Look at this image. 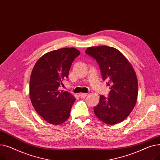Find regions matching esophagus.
<instances>
[{"label": "esophagus", "mask_w": 160, "mask_h": 160, "mask_svg": "<svg viewBox=\"0 0 160 160\" xmlns=\"http://www.w3.org/2000/svg\"><path fill=\"white\" fill-rule=\"evenodd\" d=\"M87 96V94L86 93H79V97L81 98H85Z\"/></svg>", "instance_id": "obj_1"}]
</instances>
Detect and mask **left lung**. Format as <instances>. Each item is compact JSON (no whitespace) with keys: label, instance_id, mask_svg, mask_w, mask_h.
I'll return each mask as SVG.
<instances>
[{"label":"left lung","instance_id":"8db88e82","mask_svg":"<svg viewBox=\"0 0 160 160\" xmlns=\"http://www.w3.org/2000/svg\"><path fill=\"white\" fill-rule=\"evenodd\" d=\"M88 55L98 62L103 80L108 81L110 92L106 98L100 96L94 107L97 118L108 124L124 121L135 106L138 94L137 76L130 62L119 50L108 46L88 47Z\"/></svg>","mask_w":160,"mask_h":160}]
</instances>
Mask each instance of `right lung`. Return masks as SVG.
<instances>
[{
  "label": "right lung",
  "instance_id": "obj_1",
  "mask_svg": "<svg viewBox=\"0 0 160 160\" xmlns=\"http://www.w3.org/2000/svg\"><path fill=\"white\" fill-rule=\"evenodd\" d=\"M80 54L77 48H62L42 56L32 69L30 98L37 113L47 122L58 125L66 121L76 98L59 89L68 78L72 62Z\"/></svg>",
  "mask_w": 160,
  "mask_h": 160
}]
</instances>
